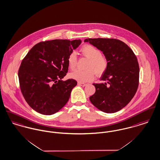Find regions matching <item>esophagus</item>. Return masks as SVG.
<instances>
[{
  "label": "esophagus",
  "instance_id": "34e87169",
  "mask_svg": "<svg viewBox=\"0 0 160 160\" xmlns=\"http://www.w3.org/2000/svg\"><path fill=\"white\" fill-rule=\"evenodd\" d=\"M78 86H80L84 87V86H86L87 85V84H85V83H83V82H78Z\"/></svg>",
  "mask_w": 160,
  "mask_h": 160
}]
</instances>
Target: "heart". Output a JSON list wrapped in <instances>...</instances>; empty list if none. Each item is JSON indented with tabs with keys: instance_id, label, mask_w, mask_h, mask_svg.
I'll return each instance as SVG.
<instances>
[{
	"instance_id": "b5f03b06",
	"label": "heart",
	"mask_w": 160,
	"mask_h": 160,
	"mask_svg": "<svg viewBox=\"0 0 160 160\" xmlns=\"http://www.w3.org/2000/svg\"><path fill=\"white\" fill-rule=\"evenodd\" d=\"M81 53L89 59L87 65V70H76L70 74V77L80 82H86L93 80L96 73L101 76L105 73L108 68V60L102 54L100 49L93 45L86 44L81 48ZM77 54L73 51L70 52L67 58V63L69 68L74 70L77 64Z\"/></svg>"
}]
</instances>
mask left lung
I'll list each match as a JSON object with an SVG mask.
<instances>
[{
  "label": "left lung",
  "mask_w": 160,
  "mask_h": 160,
  "mask_svg": "<svg viewBox=\"0 0 160 160\" xmlns=\"http://www.w3.org/2000/svg\"><path fill=\"white\" fill-rule=\"evenodd\" d=\"M84 42L102 51L109 63L101 78L106 82L93 83L96 91L89 99L104 112H116L130 102L138 90L139 67L137 58L131 48L119 40L98 38Z\"/></svg>",
  "instance_id": "obj_1"
}]
</instances>
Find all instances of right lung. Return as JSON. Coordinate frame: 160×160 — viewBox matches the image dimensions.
Masks as SVG:
<instances>
[{
    "instance_id": "add662e5",
    "label": "right lung",
    "mask_w": 160,
    "mask_h": 160,
    "mask_svg": "<svg viewBox=\"0 0 160 160\" xmlns=\"http://www.w3.org/2000/svg\"><path fill=\"white\" fill-rule=\"evenodd\" d=\"M81 43V40L42 42L23 58L18 71L19 86L25 100L33 110L52 115L68 102L77 81L62 79L68 72L69 54Z\"/></svg>"
}]
</instances>
